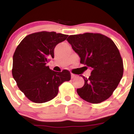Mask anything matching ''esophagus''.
<instances>
[{
  "instance_id": "obj_1",
  "label": "esophagus",
  "mask_w": 134,
  "mask_h": 134,
  "mask_svg": "<svg viewBox=\"0 0 134 134\" xmlns=\"http://www.w3.org/2000/svg\"><path fill=\"white\" fill-rule=\"evenodd\" d=\"M77 77V76L76 74H71V78L72 79H74Z\"/></svg>"
}]
</instances>
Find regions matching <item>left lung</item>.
I'll return each instance as SVG.
<instances>
[{
    "mask_svg": "<svg viewBox=\"0 0 134 134\" xmlns=\"http://www.w3.org/2000/svg\"><path fill=\"white\" fill-rule=\"evenodd\" d=\"M67 40L79 55L81 64L91 69L84 84L77 92L91 103L107 100L120 82L124 74L123 60L112 40L100 33H86L70 35Z\"/></svg>",
    "mask_w": 134,
    "mask_h": 134,
    "instance_id": "1",
    "label": "left lung"
}]
</instances>
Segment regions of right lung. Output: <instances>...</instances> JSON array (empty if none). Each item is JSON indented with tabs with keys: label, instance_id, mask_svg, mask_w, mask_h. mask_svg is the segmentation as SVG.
<instances>
[{
	"label": "right lung",
	"instance_id": "1",
	"mask_svg": "<svg viewBox=\"0 0 134 134\" xmlns=\"http://www.w3.org/2000/svg\"><path fill=\"white\" fill-rule=\"evenodd\" d=\"M68 35L52 31L28 35L19 44L13 55L12 74L19 90L30 101L43 103L57 95L58 87L70 80L67 70L55 72L47 65L54 58L57 44Z\"/></svg>",
	"mask_w": 134,
	"mask_h": 134
}]
</instances>
